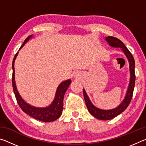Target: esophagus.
Wrapping results in <instances>:
<instances>
[{
    "label": "esophagus",
    "instance_id": "1",
    "mask_svg": "<svg viewBox=\"0 0 146 146\" xmlns=\"http://www.w3.org/2000/svg\"><path fill=\"white\" fill-rule=\"evenodd\" d=\"M79 76H80V74H79V73H76V75H75V77L78 78Z\"/></svg>",
    "mask_w": 146,
    "mask_h": 146
}]
</instances>
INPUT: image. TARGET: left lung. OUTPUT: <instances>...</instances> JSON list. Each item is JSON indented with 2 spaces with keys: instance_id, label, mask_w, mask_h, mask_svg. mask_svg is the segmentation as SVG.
<instances>
[{
  "instance_id": "8db88e82",
  "label": "left lung",
  "mask_w": 146,
  "mask_h": 146,
  "mask_svg": "<svg viewBox=\"0 0 146 146\" xmlns=\"http://www.w3.org/2000/svg\"><path fill=\"white\" fill-rule=\"evenodd\" d=\"M105 40L107 41V42L109 44L110 46L113 48H119L122 49V52L124 53V55L126 56L128 62L129 64V71H130V80L129 83L128 85V88L127 90L126 94L122 102L120 103V105H118L117 108L112 110H102L99 109L94 106L92 102H91L90 98L86 93L84 89H83V93L84 97L86 102V106L90 113L91 115L93 117L97 118V119L102 120H111L112 118H115L122 113L125 109L127 108L129 106V103L133 97V90H134L135 84V60L134 58L132 55V54L130 53V51L128 50V49L126 48V46L124 45L122 41L120 40L117 38H115L114 36H109L106 37Z\"/></svg>"
}]
</instances>
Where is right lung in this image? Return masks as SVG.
<instances>
[{"label":"right lung","mask_w":146,"mask_h":146,"mask_svg":"<svg viewBox=\"0 0 146 146\" xmlns=\"http://www.w3.org/2000/svg\"><path fill=\"white\" fill-rule=\"evenodd\" d=\"M33 35H31L28 38L24 40L23 45L21 46L19 50L23 47L25 45V44L28 42L29 39L31 38ZM19 51L15 55L13 63H12V68H13V75H12V84H13V91L15 95L16 99L17 102H18L20 108L22 109V110L24 112H25L26 114L35 118L36 120L42 121L44 122H51L53 121H55L60 117L62 112L63 110V100L64 97L65 95L66 90H68L69 86L71 82V79L64 80L62 82L56 89V93L54 100H53L52 103L50 105L47 106L45 108H36L34 107L33 106L28 104V103L26 102L23 100V98L20 95L18 90H17L16 84H15V68L14 64L15 59L18 55Z\"/></svg>","instance_id":"obj_1"}]
</instances>
